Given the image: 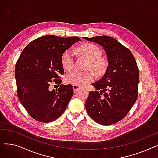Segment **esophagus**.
I'll use <instances>...</instances> for the list:
<instances>
[{"instance_id": "obj_1", "label": "esophagus", "mask_w": 158, "mask_h": 158, "mask_svg": "<svg viewBox=\"0 0 158 158\" xmlns=\"http://www.w3.org/2000/svg\"><path fill=\"white\" fill-rule=\"evenodd\" d=\"M73 86V92H76L77 91H78L81 88L79 86H76V85H72Z\"/></svg>"}]
</instances>
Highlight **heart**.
Listing matches in <instances>:
<instances>
[{"mask_svg": "<svg viewBox=\"0 0 158 158\" xmlns=\"http://www.w3.org/2000/svg\"><path fill=\"white\" fill-rule=\"evenodd\" d=\"M77 53L86 57L89 60L88 68L92 69L95 73L101 74L104 72L106 67V63L101 59L102 52L98 46L86 44L78 47L76 50ZM63 67L67 71L71 70L74 65V55L70 50L64 52L61 58ZM94 76L92 72H81L73 71L66 76L65 80L69 84L76 86L84 85L88 82L93 81Z\"/></svg>", "mask_w": 158, "mask_h": 158, "instance_id": "obj_1", "label": "heart"}]
</instances>
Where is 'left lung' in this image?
Wrapping results in <instances>:
<instances>
[{
  "instance_id": "left-lung-1",
  "label": "left lung",
  "mask_w": 158,
  "mask_h": 158,
  "mask_svg": "<svg viewBox=\"0 0 158 158\" xmlns=\"http://www.w3.org/2000/svg\"><path fill=\"white\" fill-rule=\"evenodd\" d=\"M83 38L101 45L108 61L104 76L92 84L97 90L89 92L85 107L89 117L97 123L103 126L112 125L125 117L136 101L139 83L138 66L129 50L113 37ZM102 94L103 96L101 97Z\"/></svg>"
}]
</instances>
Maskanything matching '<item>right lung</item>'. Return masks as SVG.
Wrapping results in <instances>:
<instances>
[{
    "instance_id": "right-lung-1",
    "label": "right lung",
    "mask_w": 158,
    "mask_h": 158,
    "mask_svg": "<svg viewBox=\"0 0 158 158\" xmlns=\"http://www.w3.org/2000/svg\"><path fill=\"white\" fill-rule=\"evenodd\" d=\"M81 40L77 36L46 35L32 41L22 52L15 66L17 95L36 120L51 122L65 111L73 94L72 85H61L56 90L49 86L52 81L61 84V79L58 78L64 73L62 56Z\"/></svg>"
}]
</instances>
